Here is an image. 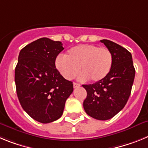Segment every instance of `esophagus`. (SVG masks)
I'll use <instances>...</instances> for the list:
<instances>
[{
    "mask_svg": "<svg viewBox=\"0 0 148 148\" xmlns=\"http://www.w3.org/2000/svg\"><path fill=\"white\" fill-rule=\"evenodd\" d=\"M73 87H74V88H77V87H80V84L76 83V82H74V83H73Z\"/></svg>",
    "mask_w": 148,
    "mask_h": 148,
    "instance_id": "obj_1",
    "label": "esophagus"
}]
</instances>
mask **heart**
Returning <instances> with one entry per match:
<instances>
[{"instance_id": "obj_1", "label": "heart", "mask_w": 148, "mask_h": 148, "mask_svg": "<svg viewBox=\"0 0 148 148\" xmlns=\"http://www.w3.org/2000/svg\"><path fill=\"white\" fill-rule=\"evenodd\" d=\"M113 63L109 49L94 44H82L71 48L65 56H59L56 66L62 76L73 79L78 73L79 79L96 82L103 80L110 72Z\"/></svg>"}]
</instances>
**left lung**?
Listing matches in <instances>:
<instances>
[{
    "mask_svg": "<svg viewBox=\"0 0 148 148\" xmlns=\"http://www.w3.org/2000/svg\"><path fill=\"white\" fill-rule=\"evenodd\" d=\"M101 42L113 54V66L103 80L82 85L87 93L83 106L87 114L92 118L108 120L120 112L127 102L136 71L129 51L107 39Z\"/></svg>",
    "mask_w": 148,
    "mask_h": 148,
    "instance_id": "left-lung-1",
    "label": "left lung"
}]
</instances>
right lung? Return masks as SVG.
Listing matches in <instances>:
<instances>
[{
	"mask_svg": "<svg viewBox=\"0 0 148 148\" xmlns=\"http://www.w3.org/2000/svg\"><path fill=\"white\" fill-rule=\"evenodd\" d=\"M61 41L41 38L21 50L15 70L18 100L23 109L40 123L53 122L62 116L65 102L73 91L56 67L64 48Z\"/></svg>",
	"mask_w": 148,
	"mask_h": 148,
	"instance_id": "obj_1",
	"label": "right lung"
}]
</instances>
